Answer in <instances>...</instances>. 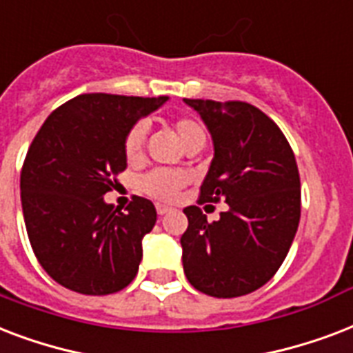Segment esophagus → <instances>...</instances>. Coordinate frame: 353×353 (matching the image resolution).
Segmentation results:
<instances>
[{"instance_id": "1", "label": "esophagus", "mask_w": 353, "mask_h": 353, "mask_svg": "<svg viewBox=\"0 0 353 353\" xmlns=\"http://www.w3.org/2000/svg\"><path fill=\"white\" fill-rule=\"evenodd\" d=\"M157 212H158V215H165L171 212V208L163 206V204H157Z\"/></svg>"}]
</instances>
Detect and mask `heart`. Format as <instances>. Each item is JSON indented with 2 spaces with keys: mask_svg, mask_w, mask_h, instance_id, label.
<instances>
[{
  "mask_svg": "<svg viewBox=\"0 0 353 353\" xmlns=\"http://www.w3.org/2000/svg\"><path fill=\"white\" fill-rule=\"evenodd\" d=\"M173 132L180 139V143L184 147L196 143V141H204L206 134L204 128L191 117H179L171 123ZM147 130L141 123H136L123 138V154L127 158L128 163L138 162L141 154H143V147H145ZM188 173L179 171V169H154L151 173H145L143 176L138 179V190L145 195L158 199V201H173L176 193H179L185 184H188Z\"/></svg>",
  "mask_w": 353,
  "mask_h": 353,
  "instance_id": "b5f03b06",
  "label": "heart"
}]
</instances>
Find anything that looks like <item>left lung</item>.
<instances>
[{
    "label": "left lung",
    "instance_id": "8db88e82",
    "mask_svg": "<svg viewBox=\"0 0 353 353\" xmlns=\"http://www.w3.org/2000/svg\"><path fill=\"white\" fill-rule=\"evenodd\" d=\"M184 103L201 114L214 139L199 204L221 199L228 204L214 223L199 206L184 208L185 278L201 293L236 299L265 285L288 256L300 221L299 168L280 127L256 106Z\"/></svg>",
    "mask_w": 353,
    "mask_h": 353
}]
</instances>
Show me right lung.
Segmentation results:
<instances>
[{"label": "right lung", "mask_w": 353, "mask_h": 353, "mask_svg": "<svg viewBox=\"0 0 353 353\" xmlns=\"http://www.w3.org/2000/svg\"><path fill=\"white\" fill-rule=\"evenodd\" d=\"M168 99L83 94L51 112L32 139L20 176L27 236L43 270L65 289L103 296L138 272L157 208L132 196L121 212L103 196L127 169L125 134Z\"/></svg>", "instance_id": "right-lung-1"}]
</instances>
